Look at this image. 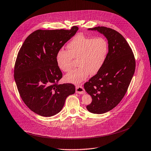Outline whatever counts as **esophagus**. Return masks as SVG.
<instances>
[{
	"label": "esophagus",
	"mask_w": 151,
	"mask_h": 151,
	"mask_svg": "<svg viewBox=\"0 0 151 151\" xmlns=\"http://www.w3.org/2000/svg\"><path fill=\"white\" fill-rule=\"evenodd\" d=\"M76 93L79 94H83L85 93V91L82 86H77L76 88Z\"/></svg>",
	"instance_id": "34e87169"
}]
</instances>
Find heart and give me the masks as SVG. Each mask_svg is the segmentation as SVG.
Wrapping results in <instances>:
<instances>
[{
  "label": "heart",
  "mask_w": 151,
  "mask_h": 151,
  "mask_svg": "<svg viewBox=\"0 0 151 151\" xmlns=\"http://www.w3.org/2000/svg\"><path fill=\"white\" fill-rule=\"evenodd\" d=\"M67 51L60 50L56 55V62L59 68L63 72L72 69L73 59L77 60V69L67 74L65 82L78 85L86 80L89 74H96L107 59L109 45L103 37H88L77 35L67 45Z\"/></svg>",
  "instance_id": "b5f03b06"
}]
</instances>
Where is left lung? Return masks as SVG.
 I'll list each match as a JSON object with an SVG mask.
<instances>
[{
    "mask_svg": "<svg viewBox=\"0 0 151 151\" xmlns=\"http://www.w3.org/2000/svg\"><path fill=\"white\" fill-rule=\"evenodd\" d=\"M103 34L109 45L107 59L100 70L84 85L92 102L88 111L101 114L117 106L123 98L134 74L135 60L132 51L123 36L105 27L89 28Z\"/></svg>",
    "mask_w": 151,
    "mask_h": 151,
    "instance_id": "8db88e82",
    "label": "left lung"
}]
</instances>
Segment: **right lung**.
<instances>
[{
    "label": "right lung",
    "instance_id": "add662e5",
    "mask_svg": "<svg viewBox=\"0 0 151 151\" xmlns=\"http://www.w3.org/2000/svg\"><path fill=\"white\" fill-rule=\"evenodd\" d=\"M78 30H41L33 32L20 48L14 66V80L20 96L34 112L51 117L63 108L66 97L75 93L71 83L58 85L62 73L56 55Z\"/></svg>",
    "mask_w": 151,
    "mask_h": 151
}]
</instances>
